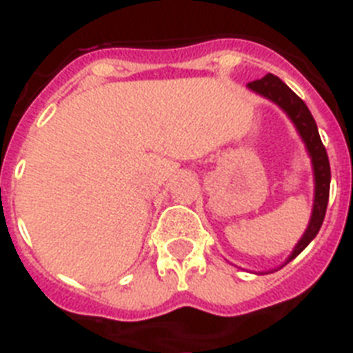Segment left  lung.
Segmentation results:
<instances>
[{
    "mask_svg": "<svg viewBox=\"0 0 353 353\" xmlns=\"http://www.w3.org/2000/svg\"><path fill=\"white\" fill-rule=\"evenodd\" d=\"M249 88L254 90L260 95L267 97L272 102H276L281 109H285L286 114L292 118V121L297 127L299 134L304 139L307 152L313 161V171H314V205H313V214H311L310 226L305 230L304 236L301 239L295 249H293L292 256L286 260L292 261L293 258L301 254L311 240L316 236V233L322 228L323 217H325L327 203H329V189H330V164L329 157H327V150L323 146L320 134H318L316 121H314L313 114L304 104L301 97L297 93H293L292 90L283 83L281 79L274 74H267L265 77L258 81H252L248 84Z\"/></svg>",
    "mask_w": 353,
    "mask_h": 353,
    "instance_id": "8db88e82",
    "label": "left lung"
}]
</instances>
